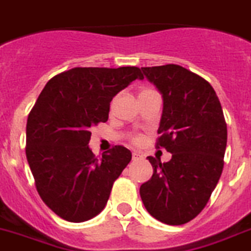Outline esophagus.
<instances>
[{
	"mask_svg": "<svg viewBox=\"0 0 251 251\" xmlns=\"http://www.w3.org/2000/svg\"><path fill=\"white\" fill-rule=\"evenodd\" d=\"M142 158V154L139 152H132V160L136 161V160H140Z\"/></svg>",
	"mask_w": 251,
	"mask_h": 251,
	"instance_id": "1",
	"label": "esophagus"
}]
</instances>
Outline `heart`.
Masks as SVG:
<instances>
[{
	"mask_svg": "<svg viewBox=\"0 0 251 251\" xmlns=\"http://www.w3.org/2000/svg\"><path fill=\"white\" fill-rule=\"evenodd\" d=\"M144 91H151V90H148V89H146V90H143L142 91V93H144ZM134 142H135V143H139L140 140H142V138H140V136H134Z\"/></svg>",
	"mask_w": 251,
	"mask_h": 251,
	"instance_id": "obj_1",
	"label": "heart"
}]
</instances>
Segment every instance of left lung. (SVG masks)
Returning <instances> with one entry per match:
<instances>
[{"mask_svg":"<svg viewBox=\"0 0 251 251\" xmlns=\"http://www.w3.org/2000/svg\"><path fill=\"white\" fill-rule=\"evenodd\" d=\"M142 71L162 95L156 147L172 160L148 157L153 175L140 185V197L157 221L184 225L206 206L221 178L227 147L223 109L210 83L188 69L166 64Z\"/></svg>","mask_w":251,"mask_h":251,"instance_id":"1","label":"left lung"}]
</instances>
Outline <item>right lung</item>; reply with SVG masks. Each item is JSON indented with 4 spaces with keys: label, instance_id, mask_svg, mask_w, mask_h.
Returning <instances> with one entry per match:
<instances>
[{
    "label": "right lung",
    "instance_id": "add662e5",
    "mask_svg": "<svg viewBox=\"0 0 251 251\" xmlns=\"http://www.w3.org/2000/svg\"><path fill=\"white\" fill-rule=\"evenodd\" d=\"M138 67L72 68L52 77L26 121L25 154L42 201L64 221H89L105 207L112 185L131 160L115 146L98 160L89 147L93 126L105 122L115 95Z\"/></svg>",
    "mask_w": 251,
    "mask_h": 251
}]
</instances>
